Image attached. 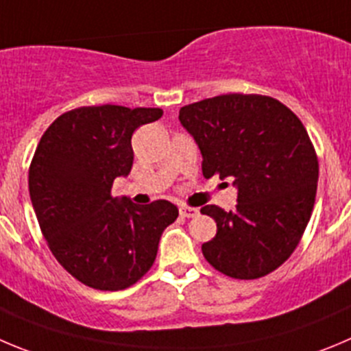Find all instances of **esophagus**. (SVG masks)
Returning a JSON list of instances; mask_svg holds the SVG:
<instances>
[{
    "label": "esophagus",
    "mask_w": 351,
    "mask_h": 351,
    "mask_svg": "<svg viewBox=\"0 0 351 351\" xmlns=\"http://www.w3.org/2000/svg\"><path fill=\"white\" fill-rule=\"evenodd\" d=\"M180 216H183V218H195V216H199V209L191 208V206H180Z\"/></svg>",
    "instance_id": "34e87169"
}]
</instances>
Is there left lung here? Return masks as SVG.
<instances>
[{"mask_svg": "<svg viewBox=\"0 0 351 351\" xmlns=\"http://www.w3.org/2000/svg\"><path fill=\"white\" fill-rule=\"evenodd\" d=\"M202 154V175L234 178L237 206H204L216 235L202 244L209 265L234 279H258L296 250L315 204L319 160L293 110L271 97L230 93L180 109Z\"/></svg>", "mask_w": 351, "mask_h": 351, "instance_id": "left-lung-1", "label": "left lung"}]
</instances>
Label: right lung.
<instances>
[{
    "label": "right lung",
    "instance_id": "1",
    "mask_svg": "<svg viewBox=\"0 0 351 351\" xmlns=\"http://www.w3.org/2000/svg\"><path fill=\"white\" fill-rule=\"evenodd\" d=\"M160 116L145 107H80L39 140L29 168L32 208L53 256L84 286L119 291L142 279L178 218L169 201L138 206L112 197L114 180L133 166V131Z\"/></svg>",
    "mask_w": 351,
    "mask_h": 351
}]
</instances>
